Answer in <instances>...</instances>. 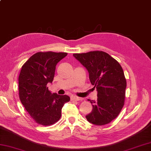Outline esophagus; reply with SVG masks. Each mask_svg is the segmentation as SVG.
<instances>
[{"instance_id":"obj_1","label":"esophagus","mask_w":151,"mask_h":151,"mask_svg":"<svg viewBox=\"0 0 151 151\" xmlns=\"http://www.w3.org/2000/svg\"><path fill=\"white\" fill-rule=\"evenodd\" d=\"M82 98L76 97V96H72L71 97V100H74V101H81Z\"/></svg>"}]
</instances>
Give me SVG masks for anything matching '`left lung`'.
I'll return each instance as SVG.
<instances>
[{"instance_id":"left-lung-1","label":"left lung","mask_w":151,"mask_h":151,"mask_svg":"<svg viewBox=\"0 0 151 151\" xmlns=\"http://www.w3.org/2000/svg\"><path fill=\"white\" fill-rule=\"evenodd\" d=\"M89 73L91 84L97 91V100L90 101L93 110L86 116L93 124L110 123L123 108L127 81L123 68L116 60L103 51L73 54Z\"/></svg>"}]
</instances>
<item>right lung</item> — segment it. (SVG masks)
<instances>
[{
    "mask_svg": "<svg viewBox=\"0 0 151 151\" xmlns=\"http://www.w3.org/2000/svg\"><path fill=\"white\" fill-rule=\"evenodd\" d=\"M66 52H39L22 66L19 76V94L22 105L37 123L49 126L58 121L64 104L70 101L66 95L52 93L47 85L52 83L56 65Z\"/></svg>",
    "mask_w": 151,
    "mask_h": 151,
    "instance_id": "1",
    "label": "right lung"
}]
</instances>
